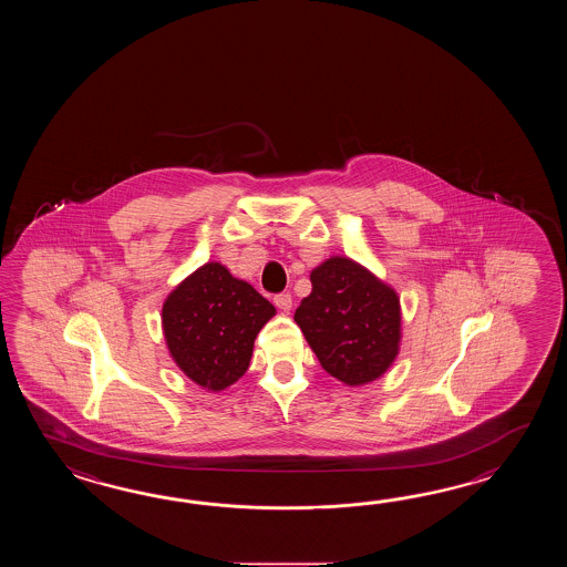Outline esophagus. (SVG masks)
<instances>
[{"label":"esophagus","instance_id":"1","mask_svg":"<svg viewBox=\"0 0 567 567\" xmlns=\"http://www.w3.org/2000/svg\"><path fill=\"white\" fill-rule=\"evenodd\" d=\"M274 303L278 306L279 310H284V312H289V310H291V303H293V301H291V296L284 291V293H276V296H274Z\"/></svg>","mask_w":567,"mask_h":567}]
</instances>
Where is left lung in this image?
Segmentation results:
<instances>
[{
	"label": "left lung",
	"mask_w": 567,
	"mask_h": 567,
	"mask_svg": "<svg viewBox=\"0 0 567 567\" xmlns=\"http://www.w3.org/2000/svg\"><path fill=\"white\" fill-rule=\"evenodd\" d=\"M310 281L293 320L326 373L347 385L385 373L399 350L398 293L344 257L316 267Z\"/></svg>",
	"instance_id": "obj_1"
}]
</instances>
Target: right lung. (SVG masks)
<instances>
[{
    "mask_svg": "<svg viewBox=\"0 0 567 567\" xmlns=\"http://www.w3.org/2000/svg\"><path fill=\"white\" fill-rule=\"evenodd\" d=\"M276 308L220 264H206L169 293L162 310L174 361L198 385L220 391L249 369L257 332Z\"/></svg>",
    "mask_w": 567,
    "mask_h": 567,
    "instance_id": "obj_1",
    "label": "right lung"
}]
</instances>
